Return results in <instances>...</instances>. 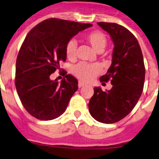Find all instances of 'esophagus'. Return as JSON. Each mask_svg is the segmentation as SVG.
<instances>
[{"instance_id": "34e87169", "label": "esophagus", "mask_w": 159, "mask_h": 159, "mask_svg": "<svg viewBox=\"0 0 159 159\" xmlns=\"http://www.w3.org/2000/svg\"><path fill=\"white\" fill-rule=\"evenodd\" d=\"M78 86H79V88H82V87L84 86V84L83 82H81V81H79Z\"/></svg>"}]
</instances>
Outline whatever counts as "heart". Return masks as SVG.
<instances>
[{
  "label": "heart",
  "mask_w": 159,
  "mask_h": 159,
  "mask_svg": "<svg viewBox=\"0 0 159 159\" xmlns=\"http://www.w3.org/2000/svg\"><path fill=\"white\" fill-rule=\"evenodd\" d=\"M84 40L92 46L95 51L101 52L107 46V38L106 35L99 30H93L83 35ZM65 54L68 60H74L77 57L76 42L69 40L65 44ZM73 74L84 82L93 80L97 75L101 72V67L97 64H88L81 62L73 67Z\"/></svg>",
  "instance_id": "heart-1"
}]
</instances>
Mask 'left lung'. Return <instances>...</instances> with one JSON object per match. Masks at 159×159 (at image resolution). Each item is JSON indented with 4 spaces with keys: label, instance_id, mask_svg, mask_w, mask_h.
I'll list each match as a JSON object with an SVG mask.
<instances>
[{
    "label": "left lung",
    "instance_id": "1",
    "mask_svg": "<svg viewBox=\"0 0 159 159\" xmlns=\"http://www.w3.org/2000/svg\"><path fill=\"white\" fill-rule=\"evenodd\" d=\"M98 25L110 34L115 44L111 65L100 77L101 83L110 81L112 88L108 92L99 87L94 88L88 107L97 121L114 123L126 117L139 99L145 80V65L139 43L128 29L116 23Z\"/></svg>",
    "mask_w": 159,
    "mask_h": 159
}]
</instances>
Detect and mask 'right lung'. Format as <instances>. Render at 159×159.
<instances>
[{"label": "right lung", "instance_id": "1", "mask_svg": "<svg viewBox=\"0 0 159 159\" xmlns=\"http://www.w3.org/2000/svg\"><path fill=\"white\" fill-rule=\"evenodd\" d=\"M58 18H50L37 24L27 34L20 48L16 62L15 85L25 109L40 120H52L61 116L73 94L78 80L60 71L65 77L59 83L50 75L61 70L65 62V44L80 31L92 27Z\"/></svg>", "mask_w": 159, "mask_h": 159}]
</instances>
